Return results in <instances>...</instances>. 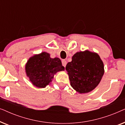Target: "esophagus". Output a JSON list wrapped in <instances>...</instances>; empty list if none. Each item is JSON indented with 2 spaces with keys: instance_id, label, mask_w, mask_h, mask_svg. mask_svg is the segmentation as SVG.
<instances>
[{
  "instance_id": "34e87169",
  "label": "esophagus",
  "mask_w": 125,
  "mask_h": 125,
  "mask_svg": "<svg viewBox=\"0 0 125 125\" xmlns=\"http://www.w3.org/2000/svg\"><path fill=\"white\" fill-rule=\"evenodd\" d=\"M62 65L64 66V67H65V66L66 65V60H62Z\"/></svg>"
}]
</instances>
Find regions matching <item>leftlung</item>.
I'll use <instances>...</instances> for the list:
<instances>
[{
	"mask_svg": "<svg viewBox=\"0 0 125 125\" xmlns=\"http://www.w3.org/2000/svg\"><path fill=\"white\" fill-rule=\"evenodd\" d=\"M65 69L71 86L80 94L94 89L104 74V63L100 56L88 50L76 53Z\"/></svg>",
	"mask_w": 125,
	"mask_h": 125,
	"instance_id": "8db88e82",
	"label": "left lung"
}]
</instances>
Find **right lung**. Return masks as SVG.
Listing matches in <instances>:
<instances>
[{
    "mask_svg": "<svg viewBox=\"0 0 125 125\" xmlns=\"http://www.w3.org/2000/svg\"><path fill=\"white\" fill-rule=\"evenodd\" d=\"M25 68L30 81L39 88H45L51 84L54 74L65 69L60 59L51 58L50 54L45 52L31 57Z\"/></svg>",
    "mask_w": 125,
    "mask_h": 125,
    "instance_id": "right-lung-1",
    "label": "right lung"
}]
</instances>
